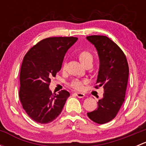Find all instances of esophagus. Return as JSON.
Returning a JSON list of instances; mask_svg holds the SVG:
<instances>
[{"instance_id":"1","label":"esophagus","mask_w":146,"mask_h":146,"mask_svg":"<svg viewBox=\"0 0 146 146\" xmlns=\"http://www.w3.org/2000/svg\"><path fill=\"white\" fill-rule=\"evenodd\" d=\"M74 94L78 97V98H82L85 96V94L82 93V92H75Z\"/></svg>"}]
</instances>
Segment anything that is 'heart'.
Here are the masks:
<instances>
[{
	"instance_id": "heart-1",
	"label": "heart",
	"mask_w": 146,
	"mask_h": 146,
	"mask_svg": "<svg viewBox=\"0 0 146 146\" xmlns=\"http://www.w3.org/2000/svg\"><path fill=\"white\" fill-rule=\"evenodd\" d=\"M78 58L80 62L82 64L85 65V66L87 64H89V63H92V61H93V56H92V54L90 51H85V50L80 51L79 53ZM66 64L65 62L64 64V67L66 66ZM85 83H86V80H81V79L79 78H73V80H70L68 85L69 86L71 87L73 89L77 90H80L83 88L84 84Z\"/></svg>"
}]
</instances>
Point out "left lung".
I'll return each instance as SVG.
<instances>
[{
    "label": "left lung",
    "instance_id": "8db88e82",
    "mask_svg": "<svg viewBox=\"0 0 146 146\" xmlns=\"http://www.w3.org/2000/svg\"><path fill=\"white\" fill-rule=\"evenodd\" d=\"M87 39L95 45L100 58L95 88H104L103 98L99 100L98 109L87 113L94 122L103 124L117 116L123 104L129 78L127 59L120 47L106 36L92 35Z\"/></svg>",
    "mask_w": 146,
    "mask_h": 146
}]
</instances>
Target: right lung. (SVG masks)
Returning <instances> with one entry per match:
<instances>
[{
	"mask_svg": "<svg viewBox=\"0 0 146 146\" xmlns=\"http://www.w3.org/2000/svg\"><path fill=\"white\" fill-rule=\"evenodd\" d=\"M77 40L73 36L46 38L24 56L19 97L23 108L35 121L50 123L61 114L70 93L63 90L53 94L48 87L51 77L61 70L66 51Z\"/></svg>",
	"mask_w": 146,
	"mask_h": 146,
	"instance_id": "1",
	"label": "right lung"
}]
</instances>
